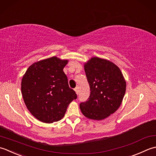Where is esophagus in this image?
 Listing matches in <instances>:
<instances>
[{"label":"esophagus","mask_w":156,"mask_h":156,"mask_svg":"<svg viewBox=\"0 0 156 156\" xmlns=\"http://www.w3.org/2000/svg\"><path fill=\"white\" fill-rule=\"evenodd\" d=\"M75 91L76 92V94H79V88L78 87H75Z\"/></svg>","instance_id":"obj_1"}]
</instances>
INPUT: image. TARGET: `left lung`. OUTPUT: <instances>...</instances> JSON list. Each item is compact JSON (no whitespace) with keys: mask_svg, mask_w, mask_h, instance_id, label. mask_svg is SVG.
I'll return each instance as SVG.
<instances>
[{"mask_svg":"<svg viewBox=\"0 0 156 156\" xmlns=\"http://www.w3.org/2000/svg\"><path fill=\"white\" fill-rule=\"evenodd\" d=\"M90 96L79 105L90 119L100 120L118 110L126 91V81L120 69L110 60L93 57L84 65Z\"/></svg>","mask_w":156,"mask_h":156,"instance_id":"obj_1","label":"left lung"}]
</instances>
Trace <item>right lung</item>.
Segmentation results:
<instances>
[{
    "mask_svg": "<svg viewBox=\"0 0 156 156\" xmlns=\"http://www.w3.org/2000/svg\"><path fill=\"white\" fill-rule=\"evenodd\" d=\"M68 60L52 56L34 62L21 80V93L30 113L40 121L61 120L71 101L77 99L63 71Z\"/></svg>",
    "mask_w": 156,
    "mask_h": 156,
    "instance_id": "add662e5",
    "label": "right lung"
}]
</instances>
